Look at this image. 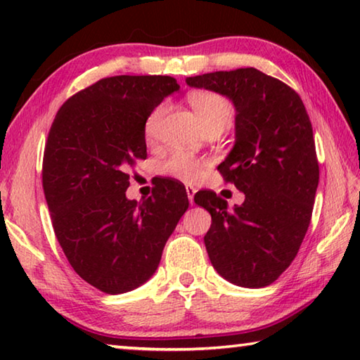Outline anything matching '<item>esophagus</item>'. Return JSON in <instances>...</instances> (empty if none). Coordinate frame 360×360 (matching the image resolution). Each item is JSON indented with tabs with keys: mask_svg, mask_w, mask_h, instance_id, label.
Returning a JSON list of instances; mask_svg holds the SVG:
<instances>
[{
	"mask_svg": "<svg viewBox=\"0 0 360 360\" xmlns=\"http://www.w3.org/2000/svg\"><path fill=\"white\" fill-rule=\"evenodd\" d=\"M186 192H187L188 202H191V205H193V195H195V187H193V186H186Z\"/></svg>",
	"mask_w": 360,
	"mask_h": 360,
	"instance_id": "obj_1",
	"label": "esophagus"
}]
</instances>
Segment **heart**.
Returning a JSON list of instances; mask_svg holds the SVG:
<instances>
[{"label":"heart","mask_w":360,"mask_h":360,"mask_svg":"<svg viewBox=\"0 0 360 360\" xmlns=\"http://www.w3.org/2000/svg\"><path fill=\"white\" fill-rule=\"evenodd\" d=\"M188 103L193 108L195 114L198 115L200 124L203 130L208 131L212 129L225 130L231 124L235 115V108L230 100L224 95L216 92H193L188 95ZM167 114V105L162 103L152 109L144 124V136L148 141H154L157 138L158 129L163 117ZM203 162L195 158L186 152H173L162 165V172L172 176V178L181 179L184 182H193L202 178L203 174Z\"/></svg>","instance_id":"heart-1"}]
</instances>
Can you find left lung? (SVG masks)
Here are the masks:
<instances>
[{"label": "left lung", "mask_w": 360, "mask_h": 360, "mask_svg": "<svg viewBox=\"0 0 360 360\" xmlns=\"http://www.w3.org/2000/svg\"><path fill=\"white\" fill-rule=\"evenodd\" d=\"M186 82L229 96L236 109L235 146L217 169L245 202L229 211L216 192L193 197L212 219L205 235L210 260L230 283L265 288L295 259L311 222L319 184L311 120L294 89L255 68Z\"/></svg>", "instance_id": "8db88e82"}]
</instances>
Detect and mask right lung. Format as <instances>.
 Masks as SVG:
<instances>
[{"label": "right lung", "instance_id": "1", "mask_svg": "<svg viewBox=\"0 0 360 360\" xmlns=\"http://www.w3.org/2000/svg\"><path fill=\"white\" fill-rule=\"evenodd\" d=\"M179 89L169 76H112L70 96L44 148L42 188L66 259L84 281L124 294L148 281L188 208L184 186L162 179L143 202L125 197L148 157L144 124Z\"/></svg>", "mask_w": 360, "mask_h": 360}]
</instances>
